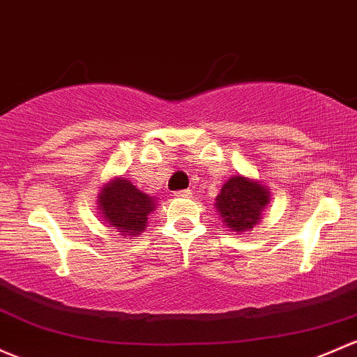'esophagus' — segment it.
<instances>
[{
  "instance_id": "1",
  "label": "esophagus",
  "mask_w": 357,
  "mask_h": 357,
  "mask_svg": "<svg viewBox=\"0 0 357 357\" xmlns=\"http://www.w3.org/2000/svg\"><path fill=\"white\" fill-rule=\"evenodd\" d=\"M191 190H183V191H176L174 193V197L176 198H190L191 197Z\"/></svg>"
}]
</instances>
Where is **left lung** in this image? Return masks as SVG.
Instances as JSON below:
<instances>
[{
    "mask_svg": "<svg viewBox=\"0 0 357 357\" xmlns=\"http://www.w3.org/2000/svg\"><path fill=\"white\" fill-rule=\"evenodd\" d=\"M270 204V190L261 181L234 174L222 185L215 198V210L224 226L232 232L251 231Z\"/></svg>",
    "mask_w": 357,
    "mask_h": 357,
    "instance_id": "left-lung-1",
    "label": "left lung"
}]
</instances>
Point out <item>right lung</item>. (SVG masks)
Here are the masks:
<instances>
[{
    "label": "right lung",
    "mask_w": 357,
    "mask_h": 357,
    "mask_svg": "<svg viewBox=\"0 0 357 357\" xmlns=\"http://www.w3.org/2000/svg\"><path fill=\"white\" fill-rule=\"evenodd\" d=\"M102 219L116 232L135 239L147 229V220L157 207V198L138 190L128 178L116 176L99 191L97 197Z\"/></svg>",
    "instance_id": "right-lung-1"
}]
</instances>
